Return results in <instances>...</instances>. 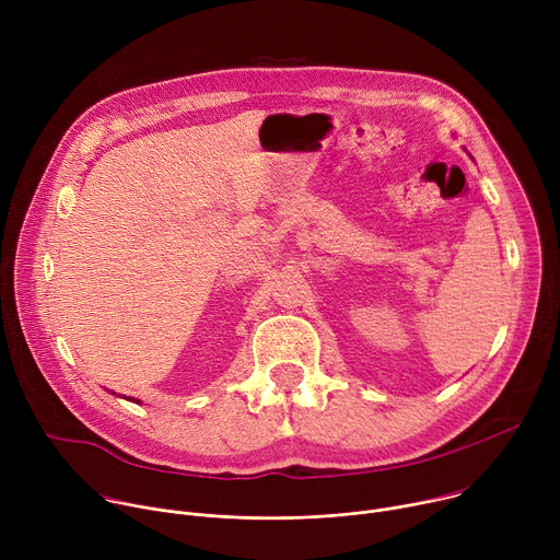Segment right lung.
Masks as SVG:
<instances>
[{"instance_id": "1", "label": "right lung", "mask_w": 560, "mask_h": 560, "mask_svg": "<svg viewBox=\"0 0 560 560\" xmlns=\"http://www.w3.org/2000/svg\"><path fill=\"white\" fill-rule=\"evenodd\" d=\"M113 394H115V392H113ZM124 398H126V396H124ZM128 401H135V404H141V401H137V398H132V396H130V398H128Z\"/></svg>"}]
</instances>
